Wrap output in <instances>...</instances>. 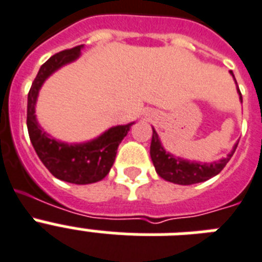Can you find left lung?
<instances>
[{"instance_id":"obj_1","label":"left lung","mask_w":262,"mask_h":262,"mask_svg":"<svg viewBox=\"0 0 262 262\" xmlns=\"http://www.w3.org/2000/svg\"><path fill=\"white\" fill-rule=\"evenodd\" d=\"M230 74L233 75V71H230ZM238 94H239V99L242 102V95L239 89H238ZM237 145L238 142L233 146V150L226 157L221 159L220 161L208 163V164L207 163H196V161L184 160V159L176 157L169 152H167L161 145L159 135L153 129L152 142H150V157H152L153 165L156 168L157 175L160 178H163L167 182L175 183V184L188 186V184L206 182V180L211 179L215 175H218L225 168V165L229 163L231 156L234 155Z\"/></svg>"}]
</instances>
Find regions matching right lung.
Returning a JSON list of instances; mask_svg holds the SVG:
<instances>
[{
    "label": "right lung",
    "instance_id": "obj_1",
    "mask_svg": "<svg viewBox=\"0 0 262 262\" xmlns=\"http://www.w3.org/2000/svg\"><path fill=\"white\" fill-rule=\"evenodd\" d=\"M83 46L64 50L51 56L40 67L28 93L27 126L29 138L37 156L47 169L57 179L74 184H90L99 182L109 173L116 160L121 141L135 122L110 127L103 135L83 144H66L50 137L37 124L35 106L42 83L56 70L76 60Z\"/></svg>",
    "mask_w": 262,
    "mask_h": 262
}]
</instances>
